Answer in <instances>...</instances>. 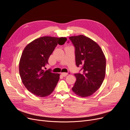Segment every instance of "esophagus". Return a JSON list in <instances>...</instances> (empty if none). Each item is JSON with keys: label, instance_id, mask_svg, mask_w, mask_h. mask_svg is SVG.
Instances as JSON below:
<instances>
[{"label": "esophagus", "instance_id": "1", "mask_svg": "<svg viewBox=\"0 0 130 130\" xmlns=\"http://www.w3.org/2000/svg\"><path fill=\"white\" fill-rule=\"evenodd\" d=\"M61 75H62V76H66L67 75H68V73L64 72V73H61Z\"/></svg>", "mask_w": 130, "mask_h": 130}]
</instances>
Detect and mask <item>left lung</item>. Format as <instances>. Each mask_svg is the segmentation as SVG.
Here are the masks:
<instances>
[{"instance_id":"obj_1","label":"left lung","mask_w":130,"mask_h":130,"mask_svg":"<svg viewBox=\"0 0 130 130\" xmlns=\"http://www.w3.org/2000/svg\"><path fill=\"white\" fill-rule=\"evenodd\" d=\"M75 46V62L83 66L81 73L74 74L76 81L73 92L86 98L100 88L105 78L106 59L101 48L90 38L80 35L69 37Z\"/></svg>"}]
</instances>
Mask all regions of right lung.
Wrapping results in <instances>:
<instances>
[{"label":"right lung","instance_id":"obj_1","mask_svg":"<svg viewBox=\"0 0 130 130\" xmlns=\"http://www.w3.org/2000/svg\"><path fill=\"white\" fill-rule=\"evenodd\" d=\"M66 41L65 37L43 36L25 47L19 61V73L24 86L33 94L45 97L55 89L60 74L44 68L57 44H64Z\"/></svg>","mask_w":130,"mask_h":130}]
</instances>
